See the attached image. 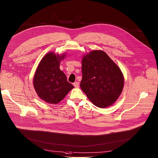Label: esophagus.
<instances>
[{"mask_svg": "<svg viewBox=\"0 0 158 158\" xmlns=\"http://www.w3.org/2000/svg\"><path fill=\"white\" fill-rule=\"evenodd\" d=\"M73 86L75 88H78L79 87V83H78V82H75V83H73Z\"/></svg>", "mask_w": 158, "mask_h": 158, "instance_id": "1", "label": "esophagus"}]
</instances>
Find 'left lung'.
<instances>
[{"label":"left lung","instance_id":"obj_1","mask_svg":"<svg viewBox=\"0 0 158 158\" xmlns=\"http://www.w3.org/2000/svg\"><path fill=\"white\" fill-rule=\"evenodd\" d=\"M82 73L80 86L95 106L106 108L119 98L124 77L120 68L103 51L94 50L84 56Z\"/></svg>","mask_w":158,"mask_h":158}]
</instances>
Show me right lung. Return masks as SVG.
Here are the masks:
<instances>
[{
    "label": "right lung",
    "mask_w": 158,
    "mask_h": 158,
    "mask_svg": "<svg viewBox=\"0 0 158 158\" xmlns=\"http://www.w3.org/2000/svg\"><path fill=\"white\" fill-rule=\"evenodd\" d=\"M64 57L52 52L46 54L34 75L33 86L39 97L51 104L58 103L74 87L59 69L60 61Z\"/></svg>",
    "instance_id": "right-lung-1"
}]
</instances>
